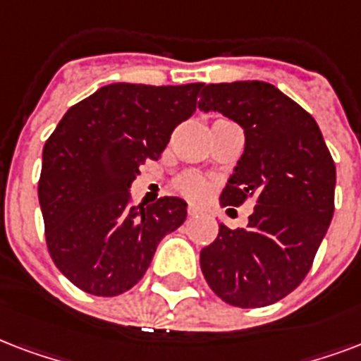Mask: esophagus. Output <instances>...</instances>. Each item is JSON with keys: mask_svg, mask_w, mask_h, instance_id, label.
<instances>
[{"mask_svg": "<svg viewBox=\"0 0 361 361\" xmlns=\"http://www.w3.org/2000/svg\"><path fill=\"white\" fill-rule=\"evenodd\" d=\"M201 214V209L197 205H188V216H197Z\"/></svg>", "mask_w": 361, "mask_h": 361, "instance_id": "34e87169", "label": "esophagus"}]
</instances>
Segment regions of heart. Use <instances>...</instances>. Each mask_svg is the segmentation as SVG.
<instances>
[{"label":"heart","instance_id":"obj_1","mask_svg":"<svg viewBox=\"0 0 361 361\" xmlns=\"http://www.w3.org/2000/svg\"><path fill=\"white\" fill-rule=\"evenodd\" d=\"M175 190H177L178 194L190 197V200H203L211 192V184L207 183L203 177H200V175L186 173V175L175 180Z\"/></svg>","mask_w":361,"mask_h":361}]
</instances>
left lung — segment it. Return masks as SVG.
<instances>
[{
	"label": "left lung",
	"instance_id": "1",
	"mask_svg": "<svg viewBox=\"0 0 361 361\" xmlns=\"http://www.w3.org/2000/svg\"><path fill=\"white\" fill-rule=\"evenodd\" d=\"M197 107L245 130V152L222 190V207L252 197L245 230L220 224L201 250L207 284L241 309L276 303L300 286L334 216L335 164L311 114L262 80L203 85Z\"/></svg>",
	"mask_w": 361,
	"mask_h": 361
}]
</instances>
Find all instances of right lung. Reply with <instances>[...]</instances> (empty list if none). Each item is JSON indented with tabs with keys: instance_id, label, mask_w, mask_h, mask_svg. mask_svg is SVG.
Segmentation results:
<instances>
[{
	"instance_id": "obj_1",
	"label": "right lung",
	"mask_w": 361,
	"mask_h": 361,
	"mask_svg": "<svg viewBox=\"0 0 361 361\" xmlns=\"http://www.w3.org/2000/svg\"><path fill=\"white\" fill-rule=\"evenodd\" d=\"M201 82H114L69 109L43 149L39 203L50 258L92 295L124 294L149 269L158 243L186 220V201L131 205L145 160H158L195 111Z\"/></svg>"
}]
</instances>
